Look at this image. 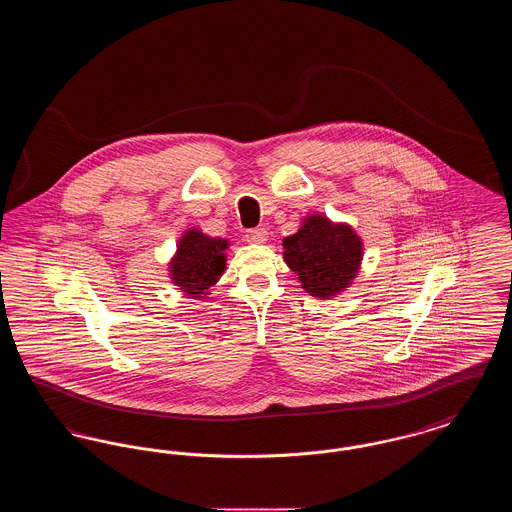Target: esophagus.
I'll return each instance as SVG.
<instances>
[{
  "label": "esophagus",
  "mask_w": 512,
  "mask_h": 512,
  "mask_svg": "<svg viewBox=\"0 0 512 512\" xmlns=\"http://www.w3.org/2000/svg\"><path fill=\"white\" fill-rule=\"evenodd\" d=\"M267 238V228H255V230H249V232L245 234V240H247L249 244H265Z\"/></svg>",
  "instance_id": "obj_1"
}]
</instances>
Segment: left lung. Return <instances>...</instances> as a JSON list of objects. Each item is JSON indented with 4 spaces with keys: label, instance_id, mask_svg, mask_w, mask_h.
<instances>
[{
    "label": "left lung",
    "instance_id": "left-lung-1",
    "mask_svg": "<svg viewBox=\"0 0 512 512\" xmlns=\"http://www.w3.org/2000/svg\"><path fill=\"white\" fill-rule=\"evenodd\" d=\"M286 265L309 295L330 299L353 284L363 261V240L345 222L309 215L301 228L284 238Z\"/></svg>",
    "mask_w": 512,
    "mask_h": 512
}]
</instances>
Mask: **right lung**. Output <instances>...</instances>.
Here are the masks:
<instances>
[{"instance_id": "1", "label": "right lung", "mask_w": 512, "mask_h": 512, "mask_svg": "<svg viewBox=\"0 0 512 512\" xmlns=\"http://www.w3.org/2000/svg\"><path fill=\"white\" fill-rule=\"evenodd\" d=\"M228 240L211 238L199 228L182 234L169 263V276L178 290L194 299H205L226 268Z\"/></svg>"}]
</instances>
